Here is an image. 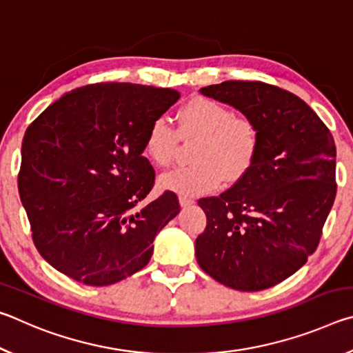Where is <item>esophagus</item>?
I'll return each mask as SVG.
<instances>
[{"instance_id":"esophagus-1","label":"esophagus","mask_w":353,"mask_h":353,"mask_svg":"<svg viewBox=\"0 0 353 353\" xmlns=\"http://www.w3.org/2000/svg\"><path fill=\"white\" fill-rule=\"evenodd\" d=\"M179 204H181V207H190L194 204V201L188 196H179Z\"/></svg>"}]
</instances>
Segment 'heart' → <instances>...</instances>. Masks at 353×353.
<instances>
[{
    "label": "heart",
    "mask_w": 353,
    "mask_h": 353,
    "mask_svg": "<svg viewBox=\"0 0 353 353\" xmlns=\"http://www.w3.org/2000/svg\"><path fill=\"white\" fill-rule=\"evenodd\" d=\"M183 139L198 137L191 157L196 163L179 166L160 176V187L181 196H201L219 187L223 177L236 181L259 151V129L252 119L219 101L205 97L191 98L177 112V130L159 117L149 124L145 151L159 166L172 162Z\"/></svg>",
    "instance_id": "1"
}]
</instances>
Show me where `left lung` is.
Returning a JSON list of instances; mask_svg holds the SVG:
<instances>
[{"label":"left lung","mask_w":353,"mask_h":353,"mask_svg":"<svg viewBox=\"0 0 353 353\" xmlns=\"http://www.w3.org/2000/svg\"><path fill=\"white\" fill-rule=\"evenodd\" d=\"M199 92L252 119L260 141L234 187L198 201L207 227L196 260L229 288H271L318 248L336 196L333 137L312 107L276 85L225 81Z\"/></svg>","instance_id":"obj_1"}]
</instances>
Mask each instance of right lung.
I'll use <instances>...</instances> for the list:
<instances>
[{
  "instance_id": "add662e5",
  "label": "right lung",
  "mask_w": 353,
  "mask_h": 353,
  "mask_svg": "<svg viewBox=\"0 0 353 353\" xmlns=\"http://www.w3.org/2000/svg\"><path fill=\"white\" fill-rule=\"evenodd\" d=\"M179 98L172 88L93 83L65 93L26 129L19 193L35 248L54 270L107 286L148 265L181 205L172 191L140 204L155 181L145 135Z\"/></svg>"
}]
</instances>
